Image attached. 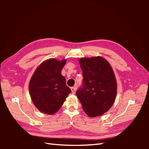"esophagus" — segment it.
<instances>
[{
    "mask_svg": "<svg viewBox=\"0 0 149 149\" xmlns=\"http://www.w3.org/2000/svg\"><path fill=\"white\" fill-rule=\"evenodd\" d=\"M71 90H72V93L73 94H74L75 93V91L77 90V87L76 86H74L71 88Z\"/></svg>",
    "mask_w": 149,
    "mask_h": 149,
    "instance_id": "1",
    "label": "esophagus"
}]
</instances>
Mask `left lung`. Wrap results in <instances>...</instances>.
I'll return each mask as SVG.
<instances>
[{"instance_id":"1","label":"left lung","mask_w":149,"mask_h":149,"mask_svg":"<svg viewBox=\"0 0 149 149\" xmlns=\"http://www.w3.org/2000/svg\"><path fill=\"white\" fill-rule=\"evenodd\" d=\"M83 84L76 95L86 115H103L112 106L116 95V82L111 66L102 57L81 58Z\"/></svg>"}]
</instances>
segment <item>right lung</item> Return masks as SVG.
Listing matches in <instances>:
<instances>
[{
	"instance_id": "obj_1",
	"label": "right lung",
	"mask_w": 149,
	"mask_h": 149,
	"mask_svg": "<svg viewBox=\"0 0 149 149\" xmlns=\"http://www.w3.org/2000/svg\"><path fill=\"white\" fill-rule=\"evenodd\" d=\"M66 60L50 59L42 63L33 75L29 83V93L33 102L40 111L52 115L64 103L71 90L66 84L61 70Z\"/></svg>"
}]
</instances>
